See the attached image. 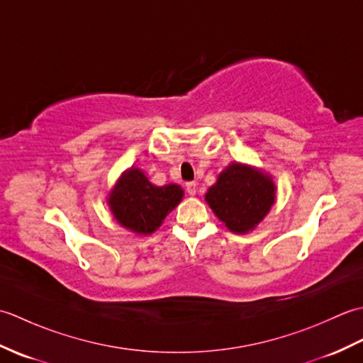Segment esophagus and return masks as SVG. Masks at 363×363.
Returning a JSON list of instances; mask_svg holds the SVG:
<instances>
[{
  "label": "esophagus",
  "instance_id": "esophagus-1",
  "mask_svg": "<svg viewBox=\"0 0 363 363\" xmlns=\"http://www.w3.org/2000/svg\"><path fill=\"white\" fill-rule=\"evenodd\" d=\"M186 190H187V194L189 195H196V190H198V184L195 182V181H190V182H187L186 184Z\"/></svg>",
  "mask_w": 363,
  "mask_h": 363
}]
</instances>
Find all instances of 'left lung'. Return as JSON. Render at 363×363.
Returning a JSON list of instances; mask_svg holds the SVG:
<instances>
[{
    "instance_id": "obj_1",
    "label": "left lung",
    "mask_w": 363,
    "mask_h": 363,
    "mask_svg": "<svg viewBox=\"0 0 363 363\" xmlns=\"http://www.w3.org/2000/svg\"><path fill=\"white\" fill-rule=\"evenodd\" d=\"M272 177L259 169L230 164L206 194L213 213L233 233L245 234L264 220L274 203Z\"/></svg>"
}]
</instances>
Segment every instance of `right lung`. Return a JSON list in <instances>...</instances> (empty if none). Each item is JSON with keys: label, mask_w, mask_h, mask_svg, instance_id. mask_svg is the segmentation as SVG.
Wrapping results in <instances>:
<instances>
[{"label": "right lung", "mask_w": 363, "mask_h": 363, "mask_svg": "<svg viewBox=\"0 0 363 363\" xmlns=\"http://www.w3.org/2000/svg\"><path fill=\"white\" fill-rule=\"evenodd\" d=\"M182 196L184 191L176 184L156 187L143 172L130 168L111 191L109 206L121 226L137 234H151L181 203Z\"/></svg>", "instance_id": "1"}]
</instances>
